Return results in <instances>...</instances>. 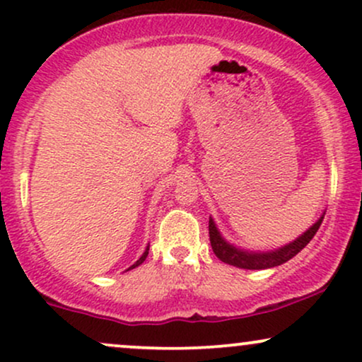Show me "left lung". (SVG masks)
Returning <instances> with one entry per match:
<instances>
[{
  "mask_svg": "<svg viewBox=\"0 0 362 362\" xmlns=\"http://www.w3.org/2000/svg\"><path fill=\"white\" fill-rule=\"evenodd\" d=\"M325 212H322V216L315 221V224H312L305 233L300 234L297 239L288 243V245L276 247L272 251H247L243 247H238L230 245L229 241H226L221 230L217 229L212 217H209V239H211V246L214 255L224 263L233 264L236 268L243 269H267L273 267H280V264L286 263V261L293 258L295 255H298L300 251L305 247L308 243L312 241V238L315 236V233L319 230L322 219H324Z\"/></svg>",
  "mask_w": 362,
  "mask_h": 362,
  "instance_id": "8db88e82",
  "label": "left lung"
}]
</instances>
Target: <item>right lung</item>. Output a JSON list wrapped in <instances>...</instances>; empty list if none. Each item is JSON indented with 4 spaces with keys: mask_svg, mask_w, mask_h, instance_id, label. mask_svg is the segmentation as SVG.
Here are the masks:
<instances>
[{
    "mask_svg": "<svg viewBox=\"0 0 362 362\" xmlns=\"http://www.w3.org/2000/svg\"><path fill=\"white\" fill-rule=\"evenodd\" d=\"M148 250H150V245H148V246H146V250H145V252H143V255H141V256H139V259L136 261V263H134V264H132V267H129L128 269H133V268H136V267H139V264H141V263H143V261H145V259H146V256H148Z\"/></svg>",
    "mask_w": 362,
    "mask_h": 362,
    "instance_id": "1",
    "label": "right lung"
}]
</instances>
